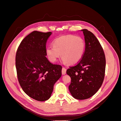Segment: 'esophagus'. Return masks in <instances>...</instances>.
<instances>
[{
	"mask_svg": "<svg viewBox=\"0 0 121 121\" xmlns=\"http://www.w3.org/2000/svg\"><path fill=\"white\" fill-rule=\"evenodd\" d=\"M66 71H67V69H65V68H63V69H62V74L63 75H65V74H66Z\"/></svg>",
	"mask_w": 121,
	"mask_h": 121,
	"instance_id": "34e87169",
	"label": "esophagus"
}]
</instances>
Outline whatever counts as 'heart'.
<instances>
[{
	"label": "heart",
	"mask_w": 121,
	"mask_h": 121,
	"mask_svg": "<svg viewBox=\"0 0 121 121\" xmlns=\"http://www.w3.org/2000/svg\"><path fill=\"white\" fill-rule=\"evenodd\" d=\"M53 46L46 48V54L52 63L61 56L64 64L73 65L81 60L84 53L85 43L80 36L73 35L61 36L54 40Z\"/></svg>",
	"instance_id": "1"
}]
</instances>
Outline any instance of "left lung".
<instances>
[{
  "label": "left lung",
  "instance_id": "8db88e82",
  "mask_svg": "<svg viewBox=\"0 0 121 121\" xmlns=\"http://www.w3.org/2000/svg\"><path fill=\"white\" fill-rule=\"evenodd\" d=\"M85 50L82 59L68 69L71 83L69 86L72 96L79 100L89 98L95 94L103 83L105 57L99 42L92 32L83 29Z\"/></svg>",
  "mask_w": 121,
  "mask_h": 121
}]
</instances>
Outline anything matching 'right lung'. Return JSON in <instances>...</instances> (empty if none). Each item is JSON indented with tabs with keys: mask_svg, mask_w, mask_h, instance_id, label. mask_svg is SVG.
<instances>
[{
	"mask_svg": "<svg viewBox=\"0 0 121 121\" xmlns=\"http://www.w3.org/2000/svg\"><path fill=\"white\" fill-rule=\"evenodd\" d=\"M52 34L32 32L22 41L16 56L22 88L29 96L40 101L51 97L54 84L61 76V65H53L46 57V43Z\"/></svg>",
	"mask_w": 121,
	"mask_h": 121,
	"instance_id": "obj_1",
	"label": "right lung"
}]
</instances>
